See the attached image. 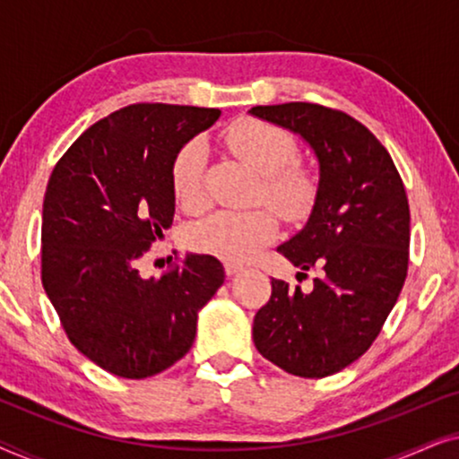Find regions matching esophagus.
Instances as JSON below:
<instances>
[{
	"instance_id": "1",
	"label": "esophagus",
	"mask_w": 459,
	"mask_h": 459,
	"mask_svg": "<svg viewBox=\"0 0 459 459\" xmlns=\"http://www.w3.org/2000/svg\"><path fill=\"white\" fill-rule=\"evenodd\" d=\"M242 265H236V263H225V273H228V278H234V275H238L242 272Z\"/></svg>"
}]
</instances>
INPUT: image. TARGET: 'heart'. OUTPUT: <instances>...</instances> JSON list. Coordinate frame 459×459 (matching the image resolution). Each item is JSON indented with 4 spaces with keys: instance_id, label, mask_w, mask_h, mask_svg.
Returning <instances> with one entry per match:
<instances>
[{
    "instance_id": "1",
    "label": "heart",
    "mask_w": 459,
    "mask_h": 459,
    "mask_svg": "<svg viewBox=\"0 0 459 459\" xmlns=\"http://www.w3.org/2000/svg\"><path fill=\"white\" fill-rule=\"evenodd\" d=\"M223 140L236 159L259 175V192L275 215L288 223L303 221L317 196V181L309 169L294 162L297 140L290 131L259 118H238L223 131ZM206 146L187 142L173 160L171 184L175 198L187 211L204 204ZM278 223L265 209L215 211L194 225L192 247L230 263H244L275 238Z\"/></svg>"
}]
</instances>
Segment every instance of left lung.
I'll return each mask as SVG.
<instances>
[{"instance_id":"obj_1","label":"left lung","mask_w":459,"mask_h":459,"mask_svg":"<svg viewBox=\"0 0 459 459\" xmlns=\"http://www.w3.org/2000/svg\"><path fill=\"white\" fill-rule=\"evenodd\" d=\"M248 115L299 135L319 171L309 219L278 247L299 273L319 267V278L309 292L272 280L253 341L284 372L324 378L366 353L397 303L410 256L405 187L386 148L344 112L290 102Z\"/></svg>"}]
</instances>
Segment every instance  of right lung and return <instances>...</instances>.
I'll list each match as a JSON object with an SVG mask.
<instances>
[{"label": "right lung", "instance_id": "obj_1", "mask_svg": "<svg viewBox=\"0 0 459 459\" xmlns=\"http://www.w3.org/2000/svg\"><path fill=\"white\" fill-rule=\"evenodd\" d=\"M219 108L131 104L91 125L54 167L43 198L41 281L68 341L106 372L148 378L196 338L223 284L211 255L143 278L140 261L171 228L173 160Z\"/></svg>", "mask_w": 459, "mask_h": 459}]
</instances>
